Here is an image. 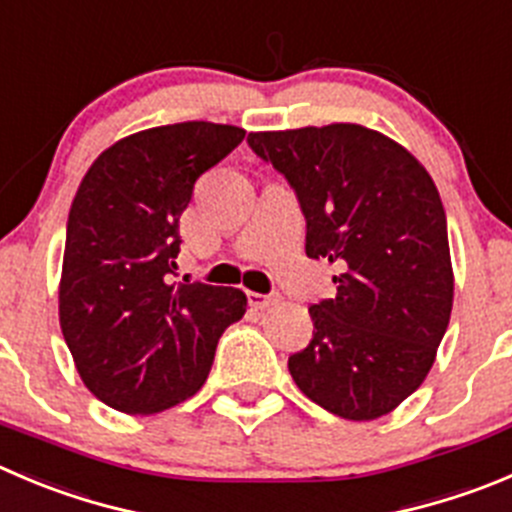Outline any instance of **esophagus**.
I'll return each mask as SVG.
<instances>
[{"mask_svg":"<svg viewBox=\"0 0 512 512\" xmlns=\"http://www.w3.org/2000/svg\"><path fill=\"white\" fill-rule=\"evenodd\" d=\"M281 301L279 291H271V294H259V291H248V304L256 306V309H266V306H274Z\"/></svg>","mask_w":512,"mask_h":512,"instance_id":"1","label":"esophagus"}]
</instances>
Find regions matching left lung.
I'll use <instances>...</instances> for the list:
<instances>
[{"mask_svg": "<svg viewBox=\"0 0 512 512\" xmlns=\"http://www.w3.org/2000/svg\"><path fill=\"white\" fill-rule=\"evenodd\" d=\"M306 221V256L337 264V296L309 306L314 337L289 357L296 387L344 420L410 397L450 324L447 218L430 173L362 125L248 133Z\"/></svg>", "mask_w": 512, "mask_h": 512, "instance_id": "left-lung-1", "label": "left lung"}]
</instances>
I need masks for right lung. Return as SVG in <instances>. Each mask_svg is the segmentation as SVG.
<instances>
[{"label":"right lung","instance_id":"right-lung-1","mask_svg":"<svg viewBox=\"0 0 512 512\" xmlns=\"http://www.w3.org/2000/svg\"><path fill=\"white\" fill-rule=\"evenodd\" d=\"M236 125H163L107 148L67 218L60 324L85 387L113 410L150 415L196 394L246 294L173 284L180 213L196 180L243 140Z\"/></svg>","mask_w":512,"mask_h":512}]
</instances>
